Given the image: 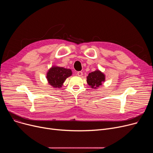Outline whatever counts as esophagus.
Listing matches in <instances>:
<instances>
[{
    "label": "esophagus",
    "mask_w": 153,
    "mask_h": 153,
    "mask_svg": "<svg viewBox=\"0 0 153 153\" xmlns=\"http://www.w3.org/2000/svg\"><path fill=\"white\" fill-rule=\"evenodd\" d=\"M77 74L78 75V76H82L83 75V73H82V71H78L77 72Z\"/></svg>",
    "instance_id": "obj_1"
}]
</instances>
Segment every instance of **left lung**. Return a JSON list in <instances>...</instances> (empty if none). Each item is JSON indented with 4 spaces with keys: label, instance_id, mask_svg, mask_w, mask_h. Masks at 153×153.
<instances>
[{
    "label": "left lung",
    "instance_id": "8db88e82",
    "mask_svg": "<svg viewBox=\"0 0 153 153\" xmlns=\"http://www.w3.org/2000/svg\"><path fill=\"white\" fill-rule=\"evenodd\" d=\"M104 81H105V75L99 70L91 72L87 77V84L94 89L101 85Z\"/></svg>",
    "mask_w": 153,
    "mask_h": 153
}]
</instances>
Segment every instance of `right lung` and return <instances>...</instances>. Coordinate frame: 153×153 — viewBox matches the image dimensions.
Listing matches in <instances>:
<instances>
[{
  "label": "right lung",
  "mask_w": 153,
  "mask_h": 153,
  "mask_svg": "<svg viewBox=\"0 0 153 153\" xmlns=\"http://www.w3.org/2000/svg\"><path fill=\"white\" fill-rule=\"evenodd\" d=\"M71 75V69L53 66L48 71L46 78L51 85L55 88H60L64 81Z\"/></svg>",
  "instance_id": "obj_1"
}]
</instances>
